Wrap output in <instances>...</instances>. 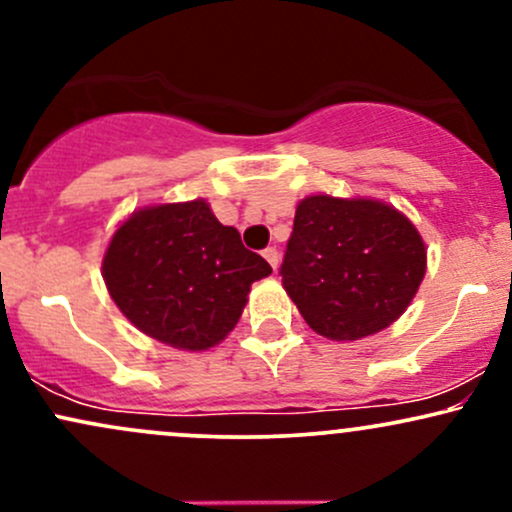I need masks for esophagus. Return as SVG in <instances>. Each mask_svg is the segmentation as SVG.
Masks as SVG:
<instances>
[{"label": "esophagus", "mask_w": 512, "mask_h": 512, "mask_svg": "<svg viewBox=\"0 0 512 512\" xmlns=\"http://www.w3.org/2000/svg\"><path fill=\"white\" fill-rule=\"evenodd\" d=\"M262 255H264V260H267L269 264H272V269L276 272V269H279V262H281L279 250H276V248H267V250L262 252Z\"/></svg>", "instance_id": "esophagus-1"}]
</instances>
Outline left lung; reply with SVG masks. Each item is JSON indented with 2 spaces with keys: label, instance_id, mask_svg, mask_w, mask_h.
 Wrapping results in <instances>:
<instances>
[{
  "label": "left lung",
  "instance_id": "1",
  "mask_svg": "<svg viewBox=\"0 0 512 512\" xmlns=\"http://www.w3.org/2000/svg\"><path fill=\"white\" fill-rule=\"evenodd\" d=\"M424 274V238L392 204L332 195L298 202L281 284L313 332L332 342L383 332Z\"/></svg>",
  "mask_w": 512,
  "mask_h": 512
}]
</instances>
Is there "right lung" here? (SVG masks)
<instances>
[{
	"label": "right lung",
	"mask_w": 512,
	"mask_h": 512,
	"mask_svg": "<svg viewBox=\"0 0 512 512\" xmlns=\"http://www.w3.org/2000/svg\"><path fill=\"white\" fill-rule=\"evenodd\" d=\"M101 272L139 332L180 351H207L238 325L250 286L272 267L216 219L207 199H192L134 209L110 238Z\"/></svg>",
	"instance_id": "obj_1"
}]
</instances>
